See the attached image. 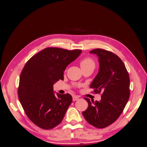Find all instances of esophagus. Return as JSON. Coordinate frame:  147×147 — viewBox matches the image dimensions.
I'll return each mask as SVG.
<instances>
[{
    "mask_svg": "<svg viewBox=\"0 0 147 147\" xmlns=\"http://www.w3.org/2000/svg\"><path fill=\"white\" fill-rule=\"evenodd\" d=\"M79 97L78 96H72V100L73 101H76L77 100H78Z\"/></svg>",
    "mask_w": 147,
    "mask_h": 147,
    "instance_id": "obj_1",
    "label": "esophagus"
}]
</instances>
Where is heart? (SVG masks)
<instances>
[{
  "instance_id": "1",
  "label": "heart",
  "mask_w": 147,
  "mask_h": 147,
  "mask_svg": "<svg viewBox=\"0 0 147 147\" xmlns=\"http://www.w3.org/2000/svg\"><path fill=\"white\" fill-rule=\"evenodd\" d=\"M81 67H85L88 66H93L95 67V62L91 57H84L80 62Z\"/></svg>"
}]
</instances>
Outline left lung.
I'll return each instance as SVG.
<instances>
[{
    "mask_svg": "<svg viewBox=\"0 0 147 147\" xmlns=\"http://www.w3.org/2000/svg\"><path fill=\"white\" fill-rule=\"evenodd\" d=\"M99 57V69L90 88L102 92L100 101H90L83 115L91 125L104 128L119 118L129 98V76L121 59L111 51L97 48L90 52Z\"/></svg>",
    "mask_w": 147,
    "mask_h": 147,
    "instance_id": "left-lung-1",
    "label": "left lung"
}]
</instances>
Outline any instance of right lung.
Listing matches in <instances>:
<instances>
[{
	"instance_id": "obj_1",
	"label": "right lung",
	"mask_w": 147,
	"mask_h": 147,
	"mask_svg": "<svg viewBox=\"0 0 147 147\" xmlns=\"http://www.w3.org/2000/svg\"><path fill=\"white\" fill-rule=\"evenodd\" d=\"M82 50L47 48L33 56L22 70L18 87L20 103L29 119L43 129H51L63 121L72 97L55 94L53 84L64 80L67 66Z\"/></svg>"
}]
</instances>
